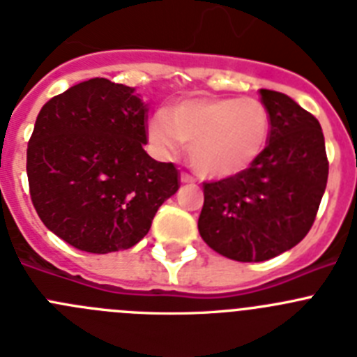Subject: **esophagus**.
<instances>
[{"instance_id":"1","label":"esophagus","mask_w":357,"mask_h":357,"mask_svg":"<svg viewBox=\"0 0 357 357\" xmlns=\"http://www.w3.org/2000/svg\"><path fill=\"white\" fill-rule=\"evenodd\" d=\"M181 181L184 182V184H193V182H197V178H195V176L191 175V173H188V172H182V175H181Z\"/></svg>"}]
</instances>
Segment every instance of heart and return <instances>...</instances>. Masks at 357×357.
Here are the masks:
<instances>
[{
	"instance_id": "b5f03b06",
	"label": "heart",
	"mask_w": 357,
	"mask_h": 357,
	"mask_svg": "<svg viewBox=\"0 0 357 357\" xmlns=\"http://www.w3.org/2000/svg\"><path fill=\"white\" fill-rule=\"evenodd\" d=\"M272 118L257 98L195 96L176 100L148 123L157 150L173 155L189 144V162L202 176L225 178L250 168L266 148Z\"/></svg>"
}]
</instances>
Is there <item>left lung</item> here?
<instances>
[{"mask_svg": "<svg viewBox=\"0 0 357 357\" xmlns=\"http://www.w3.org/2000/svg\"><path fill=\"white\" fill-rule=\"evenodd\" d=\"M272 118L266 148L250 168L204 182L202 239L241 263L289 250L313 227L326 191L329 160L318 119L289 96L261 89Z\"/></svg>", "mask_w": 357, "mask_h": 357, "instance_id": "1", "label": "left lung"}]
</instances>
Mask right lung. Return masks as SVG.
I'll return each mask as SVG.
<instances>
[{
	"label": "right lung",
	"mask_w": 357,
	"mask_h": 357,
	"mask_svg": "<svg viewBox=\"0 0 357 357\" xmlns=\"http://www.w3.org/2000/svg\"><path fill=\"white\" fill-rule=\"evenodd\" d=\"M148 109L107 78L73 85L44 103L26 148L31 204L40 222L91 254L139 243L181 188L173 162L144 151Z\"/></svg>",
	"instance_id": "1"
}]
</instances>
